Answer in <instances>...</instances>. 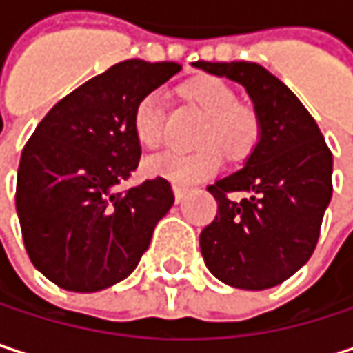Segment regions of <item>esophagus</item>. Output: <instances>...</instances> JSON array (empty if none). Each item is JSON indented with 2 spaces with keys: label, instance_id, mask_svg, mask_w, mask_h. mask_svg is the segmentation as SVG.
Segmentation results:
<instances>
[{
  "label": "esophagus",
  "instance_id": "obj_1",
  "mask_svg": "<svg viewBox=\"0 0 353 353\" xmlns=\"http://www.w3.org/2000/svg\"><path fill=\"white\" fill-rule=\"evenodd\" d=\"M174 194H176V202H181L188 194V188H181V185H174Z\"/></svg>",
  "mask_w": 353,
  "mask_h": 353
}]
</instances>
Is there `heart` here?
I'll use <instances>...</instances> for the list:
<instances>
[{
  "mask_svg": "<svg viewBox=\"0 0 353 353\" xmlns=\"http://www.w3.org/2000/svg\"><path fill=\"white\" fill-rule=\"evenodd\" d=\"M185 96L194 100L210 118L200 134L204 149L196 153L168 151L145 161L147 174L165 177L179 185H188L212 176L223 165V152L233 159L247 157L259 139V120L237 104L235 92L216 77H200L185 85ZM132 130L137 141L155 149L163 143V92L145 94L132 110Z\"/></svg>",
  "mask_w": 353,
  "mask_h": 353,
  "instance_id": "obj_1",
  "label": "heart"
}]
</instances>
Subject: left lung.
I'll use <instances>...</instances> for the list:
<instances>
[{
	"mask_svg": "<svg viewBox=\"0 0 353 353\" xmlns=\"http://www.w3.org/2000/svg\"><path fill=\"white\" fill-rule=\"evenodd\" d=\"M194 67L241 83L259 120L243 170L208 185L219 212L200 233L204 263L233 288L278 286L315 251L333 192V155L315 118L261 65L196 61ZM233 191L244 198L231 201Z\"/></svg>",
	"mask_w": 353,
	"mask_h": 353,
	"instance_id": "1",
	"label": "left lung"
}]
</instances>
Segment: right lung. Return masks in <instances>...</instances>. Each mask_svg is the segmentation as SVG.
Wrapping results in <instances>:
<instances>
[{
  "label": "right lung",
  "instance_id": "1",
  "mask_svg": "<svg viewBox=\"0 0 353 353\" xmlns=\"http://www.w3.org/2000/svg\"><path fill=\"white\" fill-rule=\"evenodd\" d=\"M181 67L112 65L65 96L26 143L16 183L24 245L38 272L71 292H98L132 274L174 204L168 179L122 190L139 168L137 102Z\"/></svg>",
  "mask_w": 353,
  "mask_h": 353
}]
</instances>
